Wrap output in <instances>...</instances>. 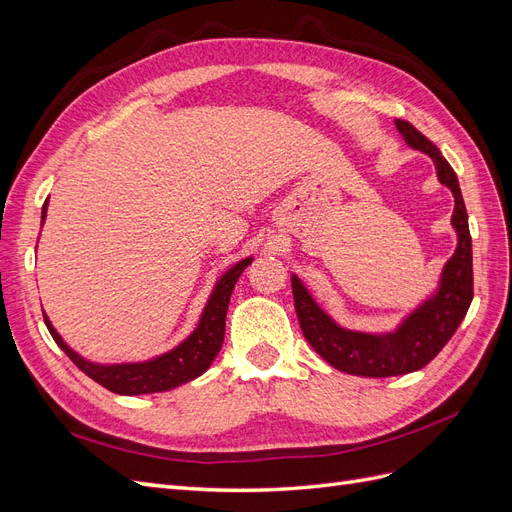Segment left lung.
<instances>
[{
  "label": "left lung",
  "mask_w": 512,
  "mask_h": 512,
  "mask_svg": "<svg viewBox=\"0 0 512 512\" xmlns=\"http://www.w3.org/2000/svg\"><path fill=\"white\" fill-rule=\"evenodd\" d=\"M395 128L408 147L431 158L438 181L446 185L455 198L451 226L457 232V247L442 267L438 286L410 314L401 318L395 329L367 333L342 327L316 303L297 273L290 277L294 309H297L301 331L309 346L335 369L365 378L401 376L425 367L455 335L474 297L472 237L455 170L444 160L440 149L412 123L395 119Z\"/></svg>",
  "instance_id": "8db88e82"
}]
</instances>
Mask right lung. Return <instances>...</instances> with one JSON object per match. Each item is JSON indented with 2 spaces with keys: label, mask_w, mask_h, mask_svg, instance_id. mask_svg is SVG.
Instances as JSON below:
<instances>
[{
  "label": "right lung",
  "mask_w": 512,
  "mask_h": 512,
  "mask_svg": "<svg viewBox=\"0 0 512 512\" xmlns=\"http://www.w3.org/2000/svg\"><path fill=\"white\" fill-rule=\"evenodd\" d=\"M46 209H49V200L42 205V224L46 220ZM252 260L254 256H247L235 262L230 269H226L218 277V282H215L203 312H200L196 329L173 350L151 356L147 361L96 363L76 352L74 348H70L64 342V337H61L53 327L49 316L42 312L44 324L53 335L55 344L70 356L72 363L91 380L102 384L104 389L119 395H149V393L173 391L177 386L203 376L215 361V356L220 354V348L224 344L230 294L235 290V284L239 282L241 273L252 265Z\"/></svg>",
  "instance_id": "1"
}]
</instances>
